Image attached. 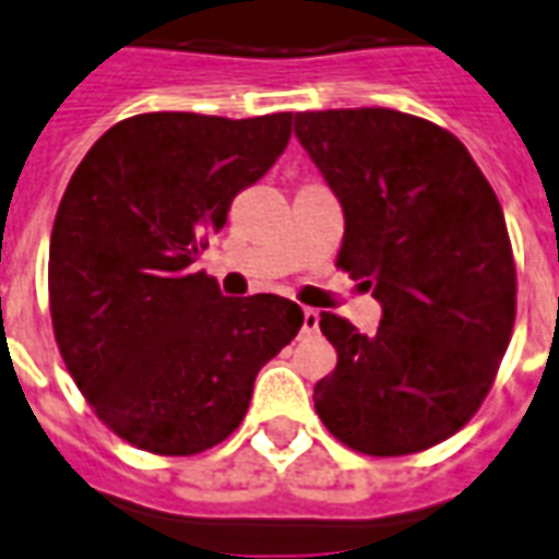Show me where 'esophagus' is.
Wrapping results in <instances>:
<instances>
[{"label": "esophagus", "mask_w": 559, "mask_h": 559, "mask_svg": "<svg viewBox=\"0 0 559 559\" xmlns=\"http://www.w3.org/2000/svg\"><path fill=\"white\" fill-rule=\"evenodd\" d=\"M320 329V313L313 311V308H305L301 313V334H313Z\"/></svg>", "instance_id": "34e87169"}]
</instances>
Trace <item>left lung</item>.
<instances>
[{
    "label": "left lung",
    "instance_id": "8db88e82",
    "mask_svg": "<svg viewBox=\"0 0 559 559\" xmlns=\"http://www.w3.org/2000/svg\"><path fill=\"white\" fill-rule=\"evenodd\" d=\"M296 135L341 198L337 269L382 305L373 334L320 313L337 367L317 415L367 456L436 448L477 415L515 325L498 195L453 132L406 111H296Z\"/></svg>",
    "mask_w": 559,
    "mask_h": 559
}]
</instances>
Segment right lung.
<instances>
[{
  "instance_id": "right-lung-1",
  "label": "right lung",
  "mask_w": 559,
  "mask_h": 559,
  "mask_svg": "<svg viewBox=\"0 0 559 559\" xmlns=\"http://www.w3.org/2000/svg\"><path fill=\"white\" fill-rule=\"evenodd\" d=\"M293 111H144L94 142L49 239V317L68 373L127 444L195 456L222 444L260 367L299 334L272 293L225 299L195 272L237 192L275 165Z\"/></svg>"
}]
</instances>
